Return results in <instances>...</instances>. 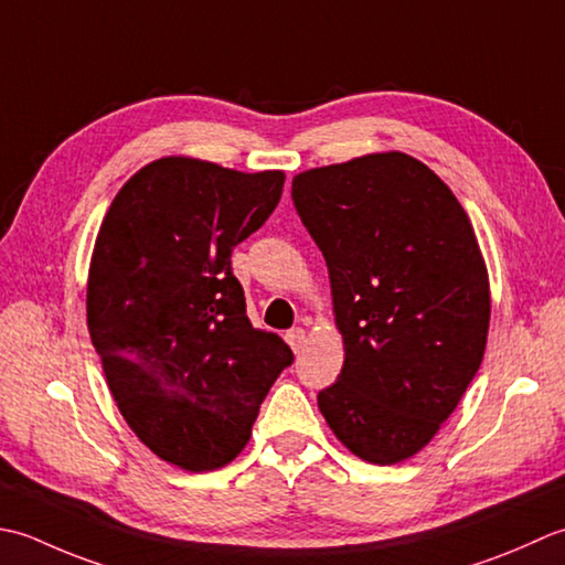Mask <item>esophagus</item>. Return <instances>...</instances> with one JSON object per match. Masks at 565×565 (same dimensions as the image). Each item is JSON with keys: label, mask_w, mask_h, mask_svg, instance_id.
Segmentation results:
<instances>
[{"label": "esophagus", "mask_w": 565, "mask_h": 565, "mask_svg": "<svg viewBox=\"0 0 565 565\" xmlns=\"http://www.w3.org/2000/svg\"><path fill=\"white\" fill-rule=\"evenodd\" d=\"M285 341L290 343V349L297 353L299 349H302V343H305V329H302V327L290 329V331L285 333Z\"/></svg>", "instance_id": "esophagus-1"}]
</instances>
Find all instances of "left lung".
I'll use <instances>...</instances> for the list:
<instances>
[{
  "label": "left lung",
  "mask_w": 565,
  "mask_h": 565,
  "mask_svg": "<svg viewBox=\"0 0 565 565\" xmlns=\"http://www.w3.org/2000/svg\"><path fill=\"white\" fill-rule=\"evenodd\" d=\"M292 202L324 253L347 347L319 409L355 456L399 463L431 441L486 353L490 290L473 226L405 153L299 172Z\"/></svg>",
  "instance_id": "8db88e82"
}]
</instances>
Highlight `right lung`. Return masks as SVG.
<instances>
[{
    "instance_id": "add662e5",
    "label": "right lung",
    "mask_w": 565,
    "mask_h": 565,
    "mask_svg": "<svg viewBox=\"0 0 565 565\" xmlns=\"http://www.w3.org/2000/svg\"><path fill=\"white\" fill-rule=\"evenodd\" d=\"M282 185L280 170L160 158L119 190L92 253L87 327L111 395L138 439L192 473L244 451L295 361L278 333L250 324L228 260Z\"/></svg>"
}]
</instances>
